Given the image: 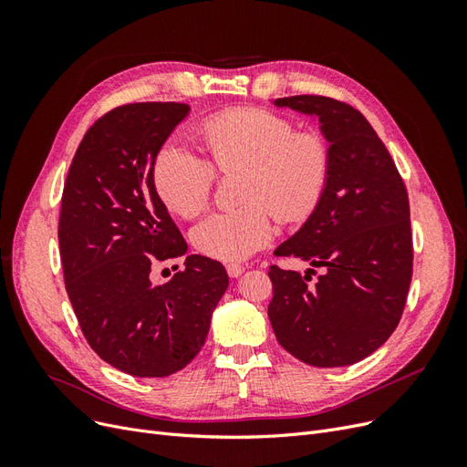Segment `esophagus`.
<instances>
[{"mask_svg": "<svg viewBox=\"0 0 467 467\" xmlns=\"http://www.w3.org/2000/svg\"><path fill=\"white\" fill-rule=\"evenodd\" d=\"M225 271H228L230 278H239V276H242V275L245 273V268H244L242 265H235V263H232V265L225 266Z\"/></svg>", "mask_w": 467, "mask_h": 467, "instance_id": "obj_1", "label": "esophagus"}]
</instances>
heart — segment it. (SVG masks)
Returning <instances> with one entry per match:
<instances>
[{"instance_id": "1", "label": "heart", "mask_w": 467, "mask_h": 467, "mask_svg": "<svg viewBox=\"0 0 467 467\" xmlns=\"http://www.w3.org/2000/svg\"><path fill=\"white\" fill-rule=\"evenodd\" d=\"M212 163L220 173L242 169L235 210L214 212L194 225L192 245L216 261H244L273 237L275 216L302 222L317 206L329 177V144L316 130H296L278 112L239 107L216 112L199 126ZM151 182L160 201L182 218L206 208L214 171L206 160L177 142L155 153Z\"/></svg>"}]
</instances>
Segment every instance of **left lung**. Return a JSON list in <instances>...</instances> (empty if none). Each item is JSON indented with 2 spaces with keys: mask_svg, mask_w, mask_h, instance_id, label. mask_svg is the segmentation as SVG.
<instances>
[{
  "mask_svg": "<svg viewBox=\"0 0 467 467\" xmlns=\"http://www.w3.org/2000/svg\"><path fill=\"white\" fill-rule=\"evenodd\" d=\"M319 120L329 177L317 206L275 255L309 263L302 276L271 266L276 341L292 357L338 368L370 357L401 319L413 275L409 199L389 151L357 109L319 95L273 101ZM326 268L312 287L314 267Z\"/></svg>",
  "mask_w": 467,
  "mask_h": 467,
  "instance_id": "8db88e82",
  "label": "left lung"
}]
</instances>
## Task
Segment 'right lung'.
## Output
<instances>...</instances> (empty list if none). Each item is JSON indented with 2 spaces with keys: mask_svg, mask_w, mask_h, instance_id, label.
<instances>
[{
  "mask_svg": "<svg viewBox=\"0 0 467 467\" xmlns=\"http://www.w3.org/2000/svg\"><path fill=\"white\" fill-rule=\"evenodd\" d=\"M191 112L182 103L122 105L99 119L69 165L58 242L69 302L89 347L117 370L171 376L199 355L230 278L189 255L153 285L155 261L187 253L151 182L155 153Z\"/></svg>",
  "mask_w": 467,
  "mask_h": 467,
  "instance_id": "obj_1",
  "label": "right lung"
}]
</instances>
